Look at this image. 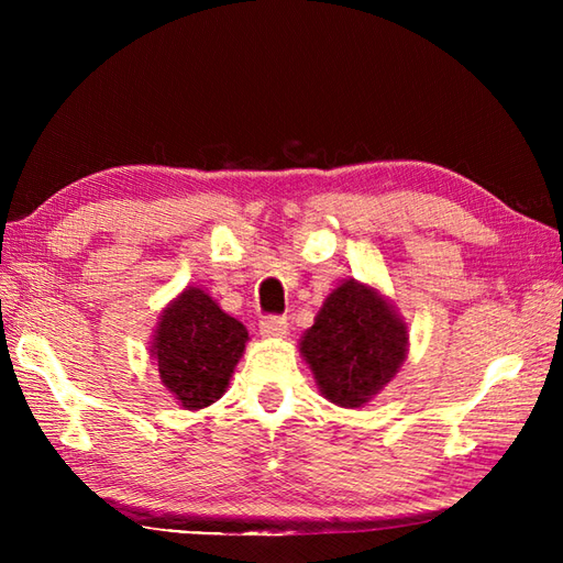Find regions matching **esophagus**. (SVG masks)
I'll return each instance as SVG.
<instances>
[{
	"label": "esophagus",
	"mask_w": 563,
	"mask_h": 563,
	"mask_svg": "<svg viewBox=\"0 0 563 563\" xmlns=\"http://www.w3.org/2000/svg\"><path fill=\"white\" fill-rule=\"evenodd\" d=\"M261 336L266 339H283L288 336V319L285 317H263L258 324Z\"/></svg>",
	"instance_id": "obj_1"
}]
</instances>
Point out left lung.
Segmentation results:
<instances>
[{
  "instance_id": "left-lung-1",
  "label": "left lung",
  "mask_w": 563,
  "mask_h": 563,
  "mask_svg": "<svg viewBox=\"0 0 563 563\" xmlns=\"http://www.w3.org/2000/svg\"><path fill=\"white\" fill-rule=\"evenodd\" d=\"M409 353V324L389 297L355 278L333 290L300 339L321 397L343 409L373 401Z\"/></svg>"
}]
</instances>
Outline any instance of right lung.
I'll return each instance as SVG.
<instances>
[{"label":"right lung","mask_w":563,"mask_h":563,"mask_svg":"<svg viewBox=\"0 0 563 563\" xmlns=\"http://www.w3.org/2000/svg\"><path fill=\"white\" fill-rule=\"evenodd\" d=\"M249 331L202 290L188 285L162 309L150 357L178 406L198 411L218 401L244 355Z\"/></svg>","instance_id":"obj_1"}]
</instances>
